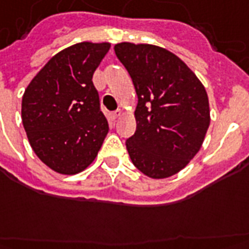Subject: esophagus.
I'll return each mask as SVG.
<instances>
[{
  "label": "esophagus",
  "instance_id": "34e87169",
  "mask_svg": "<svg viewBox=\"0 0 249 249\" xmlns=\"http://www.w3.org/2000/svg\"><path fill=\"white\" fill-rule=\"evenodd\" d=\"M121 116V110H115V112H112V113H109V120L110 121H115V120H117Z\"/></svg>",
  "mask_w": 249,
  "mask_h": 249
}]
</instances>
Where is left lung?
<instances>
[{
	"label": "left lung",
	"instance_id": "1",
	"mask_svg": "<svg viewBox=\"0 0 249 249\" xmlns=\"http://www.w3.org/2000/svg\"><path fill=\"white\" fill-rule=\"evenodd\" d=\"M115 53L139 97L137 128L125 142L130 160L150 178L174 176L199 152L209 129L207 92L181 59L162 47L123 42Z\"/></svg>",
	"mask_w": 249,
	"mask_h": 249
}]
</instances>
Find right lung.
Returning <instances> with one entry per match:
<instances>
[{"label": "right lung", "instance_id": "obj_1", "mask_svg": "<svg viewBox=\"0 0 249 249\" xmlns=\"http://www.w3.org/2000/svg\"><path fill=\"white\" fill-rule=\"evenodd\" d=\"M109 43L82 42L50 59L22 97V123L39 160L60 174L91 163L108 133L92 75Z\"/></svg>", "mask_w": 249, "mask_h": 249}]
</instances>
